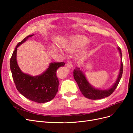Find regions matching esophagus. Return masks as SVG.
<instances>
[{
	"mask_svg": "<svg viewBox=\"0 0 133 133\" xmlns=\"http://www.w3.org/2000/svg\"><path fill=\"white\" fill-rule=\"evenodd\" d=\"M66 65H67V66L68 67H69V68L72 67V66H73L72 63V62H71V61H67V64H66Z\"/></svg>",
	"mask_w": 133,
	"mask_h": 133,
	"instance_id": "34e87169",
	"label": "esophagus"
}]
</instances>
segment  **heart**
Segmentation results:
<instances>
[{
  "mask_svg": "<svg viewBox=\"0 0 133 133\" xmlns=\"http://www.w3.org/2000/svg\"><path fill=\"white\" fill-rule=\"evenodd\" d=\"M87 38L82 36H77L72 38L70 43L66 47V49L70 51L77 50L88 43Z\"/></svg>",
  "mask_w": 133,
  "mask_h": 133,
  "instance_id": "1",
  "label": "heart"
}]
</instances>
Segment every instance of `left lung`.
Listing matches in <instances>:
<instances>
[{
  "mask_svg": "<svg viewBox=\"0 0 133 133\" xmlns=\"http://www.w3.org/2000/svg\"><path fill=\"white\" fill-rule=\"evenodd\" d=\"M118 50L119 51L120 54H121V69H120V72L118 76V79L116 82L114 84L113 87L107 90H100L94 88L91 85L89 84L88 81L85 78L84 74H83L82 71L80 70V68L76 67L74 71V77L75 81H76L77 83L78 84L79 88L82 95L87 98L90 99L96 100L100 99L107 97L112 95L115 89L117 87L119 83V81L121 80L123 71V65L122 62V50L121 48L118 47Z\"/></svg>",
  "mask_w": 133,
  "mask_h": 133,
  "instance_id": "obj_1",
  "label": "left lung"
}]
</instances>
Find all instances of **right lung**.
Listing matches in <instances>:
<instances>
[{"label": "right lung", "instance_id": "right-lung-1", "mask_svg": "<svg viewBox=\"0 0 133 133\" xmlns=\"http://www.w3.org/2000/svg\"><path fill=\"white\" fill-rule=\"evenodd\" d=\"M33 35L25 37L16 45L10 58V67L17 90L27 99L38 103H44L52 100L57 94L59 82L56 72L58 68L65 66V63H51L48 70L40 76H31L23 73L17 64V48Z\"/></svg>", "mask_w": 133, "mask_h": 133}]
</instances>
